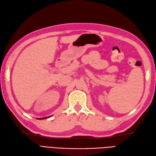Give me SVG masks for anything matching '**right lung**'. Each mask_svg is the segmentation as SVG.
I'll use <instances>...</instances> for the list:
<instances>
[{
    "label": "right lung",
    "mask_w": 156,
    "mask_h": 156,
    "mask_svg": "<svg viewBox=\"0 0 156 156\" xmlns=\"http://www.w3.org/2000/svg\"><path fill=\"white\" fill-rule=\"evenodd\" d=\"M46 118H47V117H46V118H40V119H46Z\"/></svg>",
    "instance_id": "1"
}]
</instances>
